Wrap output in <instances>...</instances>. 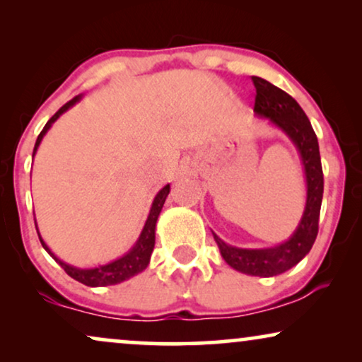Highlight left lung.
<instances>
[{
  "instance_id": "8db88e82",
  "label": "left lung",
  "mask_w": 362,
  "mask_h": 362,
  "mask_svg": "<svg viewBox=\"0 0 362 362\" xmlns=\"http://www.w3.org/2000/svg\"><path fill=\"white\" fill-rule=\"evenodd\" d=\"M252 81L257 90L254 113L285 133L298 151L306 185L305 209L293 234L272 247L242 249L226 244L214 232L212 235L219 247L222 259L234 270L252 276H275L298 264L315 244L318 235L321 199H323V170H321L318 138L298 102L265 78L254 76Z\"/></svg>"
}]
</instances>
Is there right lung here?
I'll return each instance as SVG.
<instances>
[{
    "instance_id": "add662e5",
    "label": "right lung",
    "mask_w": 362,
    "mask_h": 362,
    "mask_svg": "<svg viewBox=\"0 0 362 362\" xmlns=\"http://www.w3.org/2000/svg\"><path fill=\"white\" fill-rule=\"evenodd\" d=\"M82 97L83 95H77L76 98H72V100L67 102L62 108H59V112L54 113V117L46 123V127L42 128V132L39 133L36 145H34L33 158L37 153V148H39V145H41L42 138L46 136V133L49 130H51V127L57 122V118L61 117L62 113H66L69 108H72L74 105H76V103L81 102ZM168 194H170V185H166L165 187H163V189L158 191V194L155 196V199H153V202H151L150 214H148V217H146L145 226H143L140 235H138V239H136L135 244H133L132 249L128 250L127 254L118 257V259L108 262V264L95 265V267H86V269H81V267H74L71 264H66V262L59 259V257L54 254L51 249H49L46 242H44L41 234H39L36 217H34L39 240H41L44 250H46L47 254L51 255L52 259L56 260L64 270H66V274L71 275L74 280L81 281V284L87 285V286H107V285L122 284V281H125L128 279H132V276L140 274V272L145 270L148 264H150L151 252H153V249H155L156 222H158V217H160V212L163 209V206H165V201H166Z\"/></svg>"
}]
</instances>
